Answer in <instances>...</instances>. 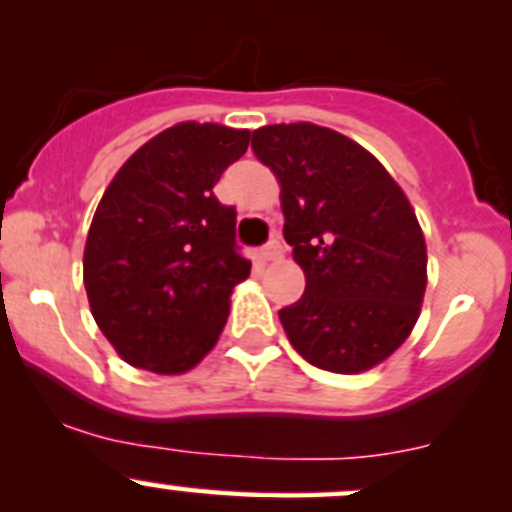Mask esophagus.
Listing matches in <instances>:
<instances>
[{
  "label": "esophagus",
  "instance_id": "34e87169",
  "mask_svg": "<svg viewBox=\"0 0 512 512\" xmlns=\"http://www.w3.org/2000/svg\"><path fill=\"white\" fill-rule=\"evenodd\" d=\"M282 252H285V250H282V242L277 240V237H272V240L267 242L265 247H262L260 257H262V260H265V262H275V260H280Z\"/></svg>",
  "mask_w": 512,
  "mask_h": 512
}]
</instances>
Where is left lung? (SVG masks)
<instances>
[{"instance_id": "1", "label": "left lung", "mask_w": 512, "mask_h": 512, "mask_svg": "<svg viewBox=\"0 0 512 512\" xmlns=\"http://www.w3.org/2000/svg\"><path fill=\"white\" fill-rule=\"evenodd\" d=\"M252 151L280 180L285 240L307 277L280 309L289 344L334 374L389 359L426 292V242L404 190L366 148L314 123L257 128Z\"/></svg>"}]
</instances>
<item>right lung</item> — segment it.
I'll use <instances>...</instances> for the list:
<instances>
[{"label": "right lung", "mask_w": 512, "mask_h": 512, "mask_svg": "<svg viewBox=\"0 0 512 512\" xmlns=\"http://www.w3.org/2000/svg\"><path fill=\"white\" fill-rule=\"evenodd\" d=\"M250 131L178 123L138 148L98 203L84 285L103 337L136 369L183 374L218 342L232 287L250 275L235 208L215 198Z\"/></svg>", "instance_id": "1"}]
</instances>
